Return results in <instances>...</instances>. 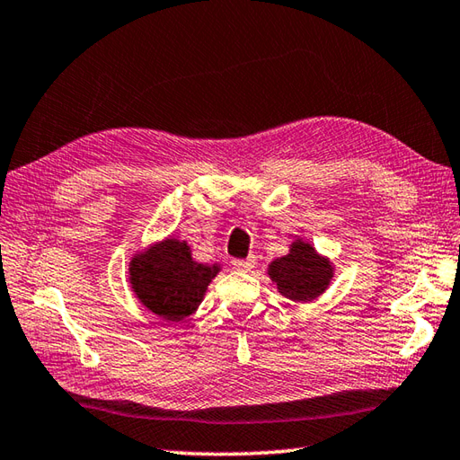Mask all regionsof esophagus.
I'll use <instances>...</instances> for the list:
<instances>
[{"instance_id":"obj_1","label":"esophagus","mask_w":460,"mask_h":460,"mask_svg":"<svg viewBox=\"0 0 460 460\" xmlns=\"http://www.w3.org/2000/svg\"><path fill=\"white\" fill-rule=\"evenodd\" d=\"M234 268L243 270V271H250L252 268H256V258L254 256H248L246 260H234Z\"/></svg>"}]
</instances>
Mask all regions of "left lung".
Returning a JSON list of instances; mask_svg holds the SVG:
<instances>
[{
  "label": "left lung",
  "instance_id": "left-lung-1",
  "mask_svg": "<svg viewBox=\"0 0 460 460\" xmlns=\"http://www.w3.org/2000/svg\"><path fill=\"white\" fill-rule=\"evenodd\" d=\"M333 270L330 258L322 256L309 242L297 238L286 256L276 258L268 266V276L284 297L305 304L314 302L330 288Z\"/></svg>",
  "mask_w": 460,
  "mask_h": 460
}]
</instances>
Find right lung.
<instances>
[{
    "label": "right lung",
    "instance_id": "add662e5",
    "mask_svg": "<svg viewBox=\"0 0 460 460\" xmlns=\"http://www.w3.org/2000/svg\"><path fill=\"white\" fill-rule=\"evenodd\" d=\"M220 264H200L184 240L168 236L137 252L128 261V284L148 312L182 322L202 304Z\"/></svg>",
    "mask_w": 460,
    "mask_h": 460
}]
</instances>
